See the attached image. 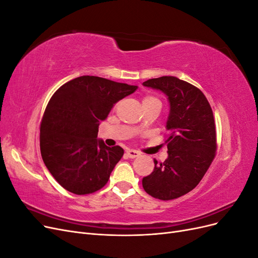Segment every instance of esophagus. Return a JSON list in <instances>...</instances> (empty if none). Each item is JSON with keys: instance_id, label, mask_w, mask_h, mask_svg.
<instances>
[{"instance_id": "34e87169", "label": "esophagus", "mask_w": 258, "mask_h": 258, "mask_svg": "<svg viewBox=\"0 0 258 258\" xmlns=\"http://www.w3.org/2000/svg\"><path fill=\"white\" fill-rule=\"evenodd\" d=\"M127 155H128L129 158H136V157H139V156L141 154H140L138 151H135V150H128Z\"/></svg>"}]
</instances>
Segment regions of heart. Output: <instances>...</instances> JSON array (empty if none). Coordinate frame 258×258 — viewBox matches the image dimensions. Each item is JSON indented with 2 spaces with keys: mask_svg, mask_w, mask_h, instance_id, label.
<instances>
[{
  "mask_svg": "<svg viewBox=\"0 0 258 258\" xmlns=\"http://www.w3.org/2000/svg\"><path fill=\"white\" fill-rule=\"evenodd\" d=\"M156 101H159L157 98H155L153 96H146L143 98V103H150V102H156Z\"/></svg>",
  "mask_w": 258,
  "mask_h": 258,
  "instance_id": "1",
  "label": "heart"
}]
</instances>
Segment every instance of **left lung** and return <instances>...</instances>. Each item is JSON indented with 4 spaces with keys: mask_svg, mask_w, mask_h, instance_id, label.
<instances>
[{
    "mask_svg": "<svg viewBox=\"0 0 258 258\" xmlns=\"http://www.w3.org/2000/svg\"><path fill=\"white\" fill-rule=\"evenodd\" d=\"M160 90L170 104L166 128L168 158L142 179L144 190L160 200H172L196 187L213 161L216 131L212 108L194 85L174 76H161L143 83Z\"/></svg>",
    "mask_w": 258,
    "mask_h": 258,
    "instance_id": "8db88e82",
    "label": "left lung"
}]
</instances>
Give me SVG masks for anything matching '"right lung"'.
I'll return each instance as SVG.
<instances>
[{
	"instance_id": "1",
	"label": "right lung",
	"mask_w": 258,
	"mask_h": 258,
	"mask_svg": "<svg viewBox=\"0 0 258 258\" xmlns=\"http://www.w3.org/2000/svg\"><path fill=\"white\" fill-rule=\"evenodd\" d=\"M138 86L84 75L53 93L41 123L42 158L54 179L75 195L95 192L107 183L123 150L98 139L100 122Z\"/></svg>"
}]
</instances>
